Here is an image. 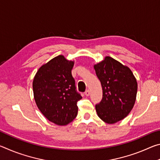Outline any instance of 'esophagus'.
<instances>
[{"label":"esophagus","mask_w":160,"mask_h":160,"mask_svg":"<svg viewBox=\"0 0 160 160\" xmlns=\"http://www.w3.org/2000/svg\"><path fill=\"white\" fill-rule=\"evenodd\" d=\"M85 95H86L87 97L90 96V91L89 90H86V91H85Z\"/></svg>","instance_id":"34e87169"}]
</instances>
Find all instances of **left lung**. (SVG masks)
Instances as JSON below:
<instances>
[{"instance_id":"left-lung-1","label":"left lung","mask_w":160,"mask_h":160,"mask_svg":"<svg viewBox=\"0 0 160 160\" xmlns=\"http://www.w3.org/2000/svg\"><path fill=\"white\" fill-rule=\"evenodd\" d=\"M102 87V99L96 112L105 123H115L131 112L136 99L138 83L128 67L110 56L94 66Z\"/></svg>"}]
</instances>
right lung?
Returning <instances> with one entry per match:
<instances>
[{
	"instance_id": "right-lung-1",
	"label": "right lung",
	"mask_w": 160,
	"mask_h": 160,
	"mask_svg": "<svg viewBox=\"0 0 160 160\" xmlns=\"http://www.w3.org/2000/svg\"><path fill=\"white\" fill-rule=\"evenodd\" d=\"M74 61L59 55L39 68L32 87L35 102L48 121L58 126L72 122L82 99L75 88L71 70Z\"/></svg>"
}]
</instances>
